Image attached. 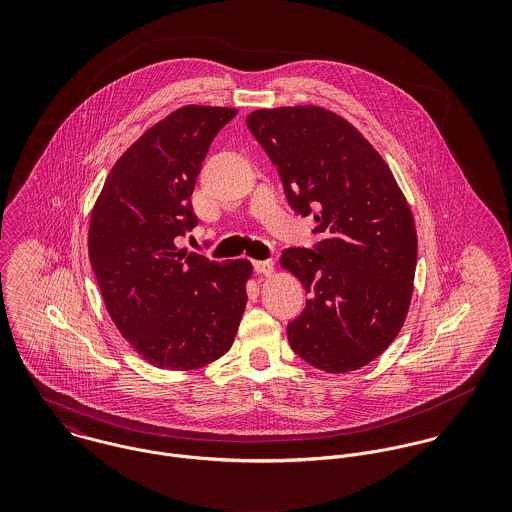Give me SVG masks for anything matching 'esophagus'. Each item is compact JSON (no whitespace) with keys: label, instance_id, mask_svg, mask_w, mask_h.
Returning a JSON list of instances; mask_svg holds the SVG:
<instances>
[{"label":"esophagus","instance_id":"obj_1","mask_svg":"<svg viewBox=\"0 0 512 512\" xmlns=\"http://www.w3.org/2000/svg\"><path fill=\"white\" fill-rule=\"evenodd\" d=\"M252 264H254V268H256V272H258V274L272 276V274L276 272V266H274V262H272V260H254Z\"/></svg>","mask_w":512,"mask_h":512}]
</instances>
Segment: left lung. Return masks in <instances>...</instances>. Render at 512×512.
<instances>
[{"label": "left lung", "instance_id": "8db88e82", "mask_svg": "<svg viewBox=\"0 0 512 512\" xmlns=\"http://www.w3.org/2000/svg\"><path fill=\"white\" fill-rule=\"evenodd\" d=\"M246 126L276 165L293 211H313L325 234L315 250L282 254L309 295L288 341L319 370H359L388 349L410 309L418 262L410 205L380 153L331 110L262 108Z\"/></svg>", "mask_w": 512, "mask_h": 512}]
</instances>
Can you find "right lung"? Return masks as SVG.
<instances>
[{
  "mask_svg": "<svg viewBox=\"0 0 512 512\" xmlns=\"http://www.w3.org/2000/svg\"><path fill=\"white\" fill-rule=\"evenodd\" d=\"M236 108H177L128 147L94 203L88 258L118 331L149 365L195 370L234 343L248 260L215 262L177 246L197 226L191 195L211 142Z\"/></svg>",
  "mask_w": 512,
  "mask_h": 512,
  "instance_id": "right-lung-1",
  "label": "right lung"
}]
</instances>
